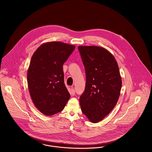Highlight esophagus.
I'll return each mask as SVG.
<instances>
[{"label": "esophagus", "instance_id": "1", "mask_svg": "<svg viewBox=\"0 0 152 152\" xmlns=\"http://www.w3.org/2000/svg\"><path fill=\"white\" fill-rule=\"evenodd\" d=\"M70 94L72 96L75 95V90L73 88H71V91H70Z\"/></svg>", "mask_w": 152, "mask_h": 152}]
</instances>
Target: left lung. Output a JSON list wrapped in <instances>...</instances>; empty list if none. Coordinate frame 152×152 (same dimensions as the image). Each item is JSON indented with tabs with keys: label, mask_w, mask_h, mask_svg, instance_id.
Masks as SVG:
<instances>
[{
	"label": "left lung",
	"mask_w": 152,
	"mask_h": 152,
	"mask_svg": "<svg viewBox=\"0 0 152 152\" xmlns=\"http://www.w3.org/2000/svg\"><path fill=\"white\" fill-rule=\"evenodd\" d=\"M86 72V86L80 98L81 110L91 122L102 121L114 108L121 94L122 78L114 56L106 48L80 45Z\"/></svg>",
	"instance_id": "8db88e82"
}]
</instances>
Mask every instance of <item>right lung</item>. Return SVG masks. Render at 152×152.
I'll use <instances>...</instances> for the list:
<instances>
[{"label":"right lung","mask_w":152,"mask_h":152,"mask_svg":"<svg viewBox=\"0 0 152 152\" xmlns=\"http://www.w3.org/2000/svg\"><path fill=\"white\" fill-rule=\"evenodd\" d=\"M75 48L60 42H47L32 56L27 75L28 88L33 104L45 115L61 112L70 98L63 65Z\"/></svg>","instance_id":"right-lung-1"}]
</instances>
